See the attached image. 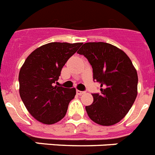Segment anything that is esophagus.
<instances>
[{
  "label": "esophagus",
  "instance_id": "34e87169",
  "mask_svg": "<svg viewBox=\"0 0 155 155\" xmlns=\"http://www.w3.org/2000/svg\"><path fill=\"white\" fill-rule=\"evenodd\" d=\"M84 93H85V91H79V90L76 91V94H77L78 95H81V94H83Z\"/></svg>",
  "mask_w": 155,
  "mask_h": 155
}]
</instances>
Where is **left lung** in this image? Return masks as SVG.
<instances>
[{
	"label": "left lung",
	"instance_id": "obj_1",
	"mask_svg": "<svg viewBox=\"0 0 155 155\" xmlns=\"http://www.w3.org/2000/svg\"><path fill=\"white\" fill-rule=\"evenodd\" d=\"M88 60L101 93L92 94L86 106L89 117L104 126L115 124L125 117L137 96L138 75L127 54L106 42H87L77 52Z\"/></svg>",
	"mask_w": 155,
	"mask_h": 155
}]
</instances>
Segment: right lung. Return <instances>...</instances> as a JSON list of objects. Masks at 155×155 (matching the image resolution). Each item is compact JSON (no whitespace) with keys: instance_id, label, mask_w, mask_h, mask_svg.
Instances as JSON below:
<instances>
[{"instance_id":"right-lung-1","label":"right lung","mask_w":155,"mask_h":155,"mask_svg":"<svg viewBox=\"0 0 155 155\" xmlns=\"http://www.w3.org/2000/svg\"><path fill=\"white\" fill-rule=\"evenodd\" d=\"M83 43L50 42L30 54L19 74V94L32 117L45 124L62 119L75 95V88L54 86L62 68Z\"/></svg>"}]
</instances>
